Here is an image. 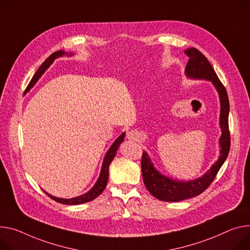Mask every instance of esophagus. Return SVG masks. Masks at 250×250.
<instances>
[{"label": "esophagus", "instance_id": "1", "mask_svg": "<svg viewBox=\"0 0 250 250\" xmlns=\"http://www.w3.org/2000/svg\"><path fill=\"white\" fill-rule=\"evenodd\" d=\"M127 139L128 140H133V141L138 140L139 139V133L137 131H134V130L128 131L127 132Z\"/></svg>", "mask_w": 250, "mask_h": 250}]
</instances>
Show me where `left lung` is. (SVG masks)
I'll use <instances>...</instances> for the list:
<instances>
[{
	"mask_svg": "<svg viewBox=\"0 0 250 250\" xmlns=\"http://www.w3.org/2000/svg\"><path fill=\"white\" fill-rule=\"evenodd\" d=\"M189 58L186 66V75L190 79L208 80L217 89L220 99L221 137L219 139L220 155L209 170L199 178L189 181H178L168 178L158 172L153 167L148 154L144 151L142 156V173L147 190L155 198L163 201H180L194 197L206 190L215 178L218 170L225 162L230 148V132L229 127V101L226 89L215 74L212 65L197 49L190 48L185 51Z\"/></svg>",
	"mask_w": 250,
	"mask_h": 250,
	"instance_id": "8db88e82",
	"label": "left lung"
}]
</instances>
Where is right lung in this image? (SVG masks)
Returning a JSON list of instances; mask_svg holds the SVG:
<instances>
[{"label": "right lung", "instance_id": "obj_1", "mask_svg": "<svg viewBox=\"0 0 250 250\" xmlns=\"http://www.w3.org/2000/svg\"><path fill=\"white\" fill-rule=\"evenodd\" d=\"M63 55H67L66 53H64L63 51H58V52H55L54 54H52L46 61H44L42 65L39 67V70L36 72L35 76L33 77V79L31 80L30 83L28 84L26 90H25V94L28 93L29 90L35 85V83L38 82V80L42 77V75L46 72V70L48 69V67L51 65V63L55 61V59L59 58V57H62ZM73 54H69V56H72ZM125 132L122 133L120 137L115 141V143H113L111 145V146L109 147V149L107 150L106 154L104 155V163H103V166H102V170H101V174H100V177L99 179L97 180L96 185L93 187V188L90 189L88 192L83 194V195H80V196H77V197H74V198H70V199H65V198H59V197H55L53 195H50L49 193H47L46 191V194L49 195L52 199H54L55 201L57 202H60V203H62V204H69V206H76V204H82V203H85L87 201H90V200H94L95 198H97L105 188L106 187V184H107V179H108V167L110 165V163L112 162L113 158H115L116 156V153H117V150L120 146V145L124 142L125 140Z\"/></svg>", "mask_w": 250, "mask_h": 250}]
</instances>
